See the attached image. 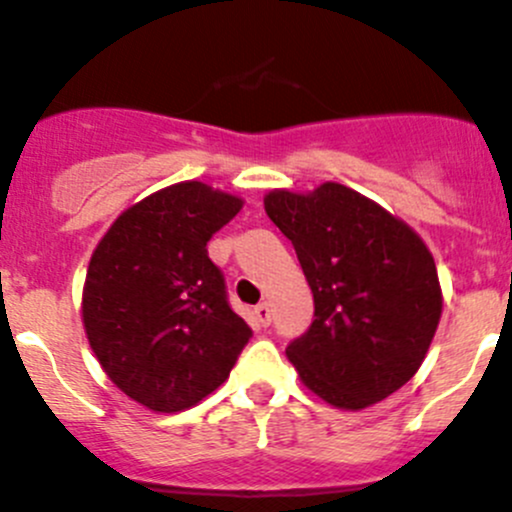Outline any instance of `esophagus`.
Instances as JSON below:
<instances>
[{"label": "esophagus", "mask_w": 512, "mask_h": 512, "mask_svg": "<svg viewBox=\"0 0 512 512\" xmlns=\"http://www.w3.org/2000/svg\"><path fill=\"white\" fill-rule=\"evenodd\" d=\"M252 319H255L257 326H270V321H272L270 304H265V301H262V304H257L255 311H252Z\"/></svg>", "instance_id": "esophagus-1"}]
</instances>
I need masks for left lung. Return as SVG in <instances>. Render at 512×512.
<instances>
[{
  "instance_id": "obj_1",
  "label": "left lung",
  "mask_w": 512,
  "mask_h": 512,
  "mask_svg": "<svg viewBox=\"0 0 512 512\" xmlns=\"http://www.w3.org/2000/svg\"><path fill=\"white\" fill-rule=\"evenodd\" d=\"M270 220L292 240L314 294V321L287 346L301 383L328 405L363 410L422 365L441 316V287L422 238L341 184L270 191Z\"/></svg>"
}]
</instances>
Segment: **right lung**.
I'll return each instance as SVG.
<instances>
[{
  "label": "right lung",
  "instance_id": "obj_1",
  "mask_svg": "<svg viewBox=\"0 0 512 512\" xmlns=\"http://www.w3.org/2000/svg\"><path fill=\"white\" fill-rule=\"evenodd\" d=\"M240 208L238 196L181 181L127 208L90 257V348L107 378L149 410L201 402L228 380L250 341L206 247Z\"/></svg>",
  "mask_w": 512,
  "mask_h": 512
}]
</instances>
